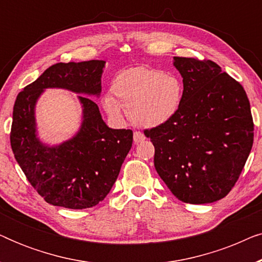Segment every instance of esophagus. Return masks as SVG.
<instances>
[{"label": "esophagus", "instance_id": "1", "mask_svg": "<svg viewBox=\"0 0 262 262\" xmlns=\"http://www.w3.org/2000/svg\"><path fill=\"white\" fill-rule=\"evenodd\" d=\"M145 139V136L144 134H142L141 131H135L134 132V141L136 144H138V143H142L143 141Z\"/></svg>", "mask_w": 262, "mask_h": 262}]
</instances>
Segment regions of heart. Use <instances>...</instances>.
I'll list each match as a JSON object with an SVG mask.
<instances>
[{"mask_svg": "<svg viewBox=\"0 0 262 262\" xmlns=\"http://www.w3.org/2000/svg\"><path fill=\"white\" fill-rule=\"evenodd\" d=\"M103 106L110 114L119 116V103L128 107V117L142 126H159L173 119L182 101V84L177 76L148 67L121 70L113 78Z\"/></svg>", "mask_w": 262, "mask_h": 262, "instance_id": "1", "label": "heart"}]
</instances>
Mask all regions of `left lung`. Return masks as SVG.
I'll return each mask as SVG.
<instances>
[{"instance_id":"left-lung-1","label":"left lung","mask_w":262,"mask_h":262,"mask_svg":"<svg viewBox=\"0 0 262 262\" xmlns=\"http://www.w3.org/2000/svg\"><path fill=\"white\" fill-rule=\"evenodd\" d=\"M184 82L173 119L145 130L154 164L179 200L207 204L224 198L245 167L254 139L250 103L237 81L212 60L174 57Z\"/></svg>"}]
</instances>
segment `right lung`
<instances>
[{
    "label": "right lung",
    "instance_id": "1",
    "mask_svg": "<svg viewBox=\"0 0 262 262\" xmlns=\"http://www.w3.org/2000/svg\"><path fill=\"white\" fill-rule=\"evenodd\" d=\"M105 60L57 63L16 96L10 145L27 180L46 203L82 210L106 198L132 146L131 130L106 125L96 103L78 96L82 105L80 130L58 145L42 143L37 134L35 103L46 88L99 96Z\"/></svg>",
    "mask_w": 262,
    "mask_h": 262
}]
</instances>
